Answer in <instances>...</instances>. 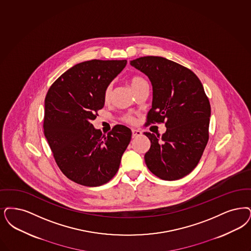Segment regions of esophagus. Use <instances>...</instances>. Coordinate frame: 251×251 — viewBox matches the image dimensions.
I'll return each instance as SVG.
<instances>
[{
    "label": "esophagus",
    "mask_w": 251,
    "mask_h": 251,
    "mask_svg": "<svg viewBox=\"0 0 251 251\" xmlns=\"http://www.w3.org/2000/svg\"><path fill=\"white\" fill-rule=\"evenodd\" d=\"M131 132H132V138H135V137H137V136H140V135H142V131L139 130L132 129V130H131Z\"/></svg>",
    "instance_id": "esophagus-1"
}]
</instances>
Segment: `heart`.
<instances>
[{
    "label": "heart",
    "instance_id": "1",
    "mask_svg": "<svg viewBox=\"0 0 251 251\" xmlns=\"http://www.w3.org/2000/svg\"><path fill=\"white\" fill-rule=\"evenodd\" d=\"M145 79L144 78H142L140 76H133L131 79H130V86H131V88H134V87H136V86H138L139 84H141L142 82H144ZM111 92H112V87H111V85H108L106 88H105V90L103 91V100L104 101H108V100H110L111 97ZM125 121H128V122H131L132 121V119L130 118V117H126L125 118Z\"/></svg>",
    "mask_w": 251,
    "mask_h": 251
}]
</instances>
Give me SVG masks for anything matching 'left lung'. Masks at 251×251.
<instances>
[{
    "instance_id": "1",
    "label": "left lung",
    "mask_w": 251,
    "mask_h": 251,
    "mask_svg": "<svg viewBox=\"0 0 251 251\" xmlns=\"http://www.w3.org/2000/svg\"><path fill=\"white\" fill-rule=\"evenodd\" d=\"M130 63L152 84L147 124L165 122L166 127L161 137L144 132L151 143L146 164L161 179H180L197 166L208 142L209 100L197 75L175 61L147 56Z\"/></svg>"
}]
</instances>
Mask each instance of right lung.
I'll return each instance as SVG.
<instances>
[{
	"label": "right lung",
	"mask_w": 251,
	"mask_h": 251,
	"mask_svg": "<svg viewBox=\"0 0 251 251\" xmlns=\"http://www.w3.org/2000/svg\"><path fill=\"white\" fill-rule=\"evenodd\" d=\"M127 60H91L75 64L55 81L45 99L44 133L60 171L70 180L98 187L111 180L131 138L116 125L107 135L91 121L104 105L103 91Z\"/></svg>",
	"instance_id": "right-lung-1"
}]
</instances>
